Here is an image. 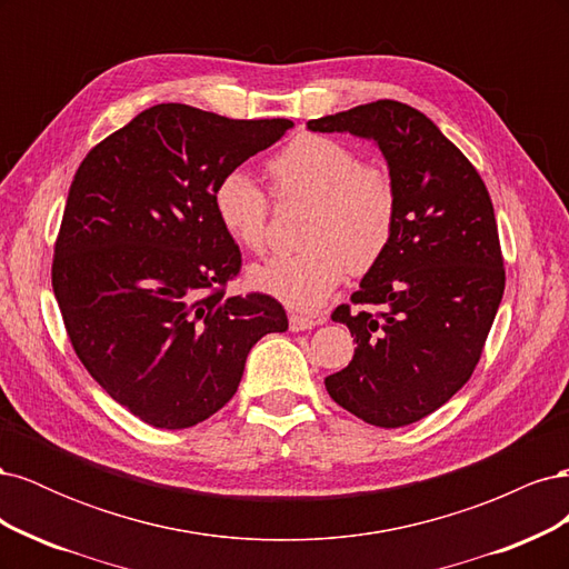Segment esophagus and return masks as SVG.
Masks as SVG:
<instances>
[{"label": "esophagus", "instance_id": "34e87169", "mask_svg": "<svg viewBox=\"0 0 569 569\" xmlns=\"http://www.w3.org/2000/svg\"><path fill=\"white\" fill-rule=\"evenodd\" d=\"M320 320L311 316H301V313H289V330L291 332H303V330H313Z\"/></svg>", "mask_w": 569, "mask_h": 569}]
</instances>
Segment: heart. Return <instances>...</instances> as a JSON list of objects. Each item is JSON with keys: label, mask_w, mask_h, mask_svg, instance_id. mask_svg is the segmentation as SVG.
Instances as JSON below:
<instances>
[{"label": "heart", "mask_w": 569, "mask_h": 569, "mask_svg": "<svg viewBox=\"0 0 569 569\" xmlns=\"http://www.w3.org/2000/svg\"><path fill=\"white\" fill-rule=\"evenodd\" d=\"M272 194L311 201L301 242L306 249L249 270V284L295 311H316L353 272L385 256L399 194L385 168L360 163L358 153L325 134H299L268 161ZM213 211L226 234L242 249L263 251L268 197L247 170H230L213 189Z\"/></svg>", "instance_id": "heart-1"}]
</instances>
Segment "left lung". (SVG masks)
Here are the masks:
<instances>
[{"label":"left lung","instance_id":"8db88e82","mask_svg":"<svg viewBox=\"0 0 569 569\" xmlns=\"http://www.w3.org/2000/svg\"><path fill=\"white\" fill-rule=\"evenodd\" d=\"M380 147L399 194L385 256L332 320L356 337L351 363L327 393L375 427H403L441 408L470 380L506 289L491 197L475 166L418 109L393 99L308 120Z\"/></svg>","mask_w":569,"mask_h":569}]
</instances>
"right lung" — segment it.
Returning a JSON list of instances; mask_svg holds the SVG:
<instances>
[{
    "instance_id": "1",
    "label": "right lung",
    "mask_w": 569,
    "mask_h": 569,
    "mask_svg": "<svg viewBox=\"0 0 569 569\" xmlns=\"http://www.w3.org/2000/svg\"><path fill=\"white\" fill-rule=\"evenodd\" d=\"M291 126L157 104L78 168L51 287L82 366L147 425L211 418L234 396L253 343L287 330L272 297L226 295L242 253L220 228L213 189Z\"/></svg>"
}]
</instances>
